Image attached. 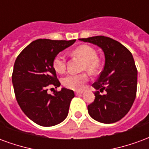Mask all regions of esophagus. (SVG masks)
Segmentation results:
<instances>
[{"label": "esophagus", "instance_id": "obj_1", "mask_svg": "<svg viewBox=\"0 0 149 149\" xmlns=\"http://www.w3.org/2000/svg\"><path fill=\"white\" fill-rule=\"evenodd\" d=\"M75 93L76 95H81L83 93V91H77V92H75Z\"/></svg>", "mask_w": 149, "mask_h": 149}]
</instances>
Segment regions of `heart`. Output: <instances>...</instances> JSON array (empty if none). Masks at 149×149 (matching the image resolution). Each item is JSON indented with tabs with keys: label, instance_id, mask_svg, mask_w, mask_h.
Returning a JSON list of instances; mask_svg holds the SVG:
<instances>
[{
	"label": "heart",
	"instance_id": "b5f03b06",
	"mask_svg": "<svg viewBox=\"0 0 149 149\" xmlns=\"http://www.w3.org/2000/svg\"><path fill=\"white\" fill-rule=\"evenodd\" d=\"M72 54L84 60L82 65L83 69H87L90 72H95L100 67L96 50L88 45H81L76 48ZM52 67L56 72L63 73L66 68V59L63 53H58L52 61ZM86 73H69L62 79V84L68 88L73 90H81L84 87V83L87 81Z\"/></svg>",
	"mask_w": 149,
	"mask_h": 149
}]
</instances>
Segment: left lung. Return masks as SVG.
Returning <instances> with one entry per match:
<instances>
[{
    "label": "left lung",
    "mask_w": 149,
    "mask_h": 149,
    "mask_svg": "<svg viewBox=\"0 0 149 149\" xmlns=\"http://www.w3.org/2000/svg\"><path fill=\"white\" fill-rule=\"evenodd\" d=\"M99 46L105 63L103 71L94 84L95 100L88 105L90 116L97 121L111 124L118 121L130 110L136 95L137 69L130 51L110 37L97 36L80 39Z\"/></svg>",
    "instance_id": "obj_1"
}]
</instances>
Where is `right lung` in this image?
<instances>
[{"mask_svg":"<svg viewBox=\"0 0 149 149\" xmlns=\"http://www.w3.org/2000/svg\"><path fill=\"white\" fill-rule=\"evenodd\" d=\"M75 41L36 40L15 61L12 81L16 99L24 114L40 126L58 125L68 116L74 92L65 88L52 94L47 91L49 86L61 85L52 67L53 59Z\"/></svg>","mask_w":149,"mask_h":149,"instance_id":"right-lung-1","label":"right lung"}]
</instances>
